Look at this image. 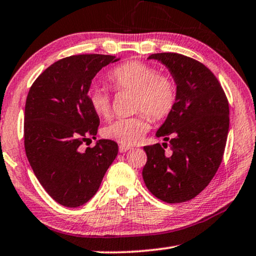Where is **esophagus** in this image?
<instances>
[{"label":"esophagus","mask_w":256,"mask_h":256,"mask_svg":"<svg viewBox=\"0 0 256 256\" xmlns=\"http://www.w3.org/2000/svg\"><path fill=\"white\" fill-rule=\"evenodd\" d=\"M120 152H128V150H130V149H131V148H130V147H128V146H124V144H120Z\"/></svg>","instance_id":"34e87169"}]
</instances>
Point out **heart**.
<instances>
[{
  "instance_id": "heart-1",
  "label": "heart",
  "mask_w": 256,
  "mask_h": 256,
  "mask_svg": "<svg viewBox=\"0 0 256 256\" xmlns=\"http://www.w3.org/2000/svg\"><path fill=\"white\" fill-rule=\"evenodd\" d=\"M109 80L117 91L136 94L134 110L144 112L152 120H162L170 115L176 101V86L171 77L157 74L155 68L141 62H128L117 66ZM88 104L100 117L110 116L112 102L108 92L92 88L88 94ZM150 128L146 115L118 118L104 128V136L125 146L136 144Z\"/></svg>"
}]
</instances>
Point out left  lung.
<instances>
[{
    "label": "left lung",
    "mask_w": 256,
    "mask_h": 256,
    "mask_svg": "<svg viewBox=\"0 0 256 256\" xmlns=\"http://www.w3.org/2000/svg\"><path fill=\"white\" fill-rule=\"evenodd\" d=\"M148 59L162 62L171 72L176 101L156 132L168 144L144 147V181L158 200L184 202L208 186L221 164L229 131L228 99L213 72L197 60L166 52Z\"/></svg>",
    "instance_id": "left-lung-1"
}]
</instances>
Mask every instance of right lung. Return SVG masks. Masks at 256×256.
<instances>
[{
    "instance_id": "1",
    "label": "right lung",
    "mask_w": 256,
    "mask_h": 256,
    "mask_svg": "<svg viewBox=\"0 0 256 256\" xmlns=\"http://www.w3.org/2000/svg\"><path fill=\"white\" fill-rule=\"evenodd\" d=\"M118 60L107 54L67 56L48 67L28 92L26 156L46 192L66 208H78L94 196L118 154L117 144L107 139L80 149L100 124L88 99L92 80Z\"/></svg>"
}]
</instances>
